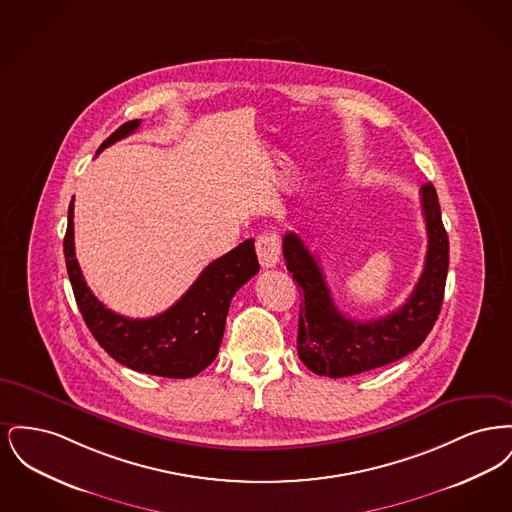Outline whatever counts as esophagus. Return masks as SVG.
<instances>
[{
  "instance_id": "esophagus-1",
  "label": "esophagus",
  "mask_w": 512,
  "mask_h": 512,
  "mask_svg": "<svg viewBox=\"0 0 512 512\" xmlns=\"http://www.w3.org/2000/svg\"><path fill=\"white\" fill-rule=\"evenodd\" d=\"M257 257L263 268H272L280 261V238L276 232H263L257 242Z\"/></svg>"
}]
</instances>
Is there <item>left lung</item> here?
Wrapping results in <instances>:
<instances>
[{"label":"left lung","instance_id":"left-lung-1","mask_svg":"<svg viewBox=\"0 0 512 512\" xmlns=\"http://www.w3.org/2000/svg\"><path fill=\"white\" fill-rule=\"evenodd\" d=\"M420 201L428 232L424 270L409 299L376 320L361 322L341 315L317 257L295 232L284 236L286 267L303 293L297 355L318 376L343 378L390 365L414 351L434 328L445 292L449 238L432 184L420 188Z\"/></svg>","mask_w":512,"mask_h":512}]
</instances>
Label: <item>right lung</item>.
Masks as SVG:
<instances>
[{"label": "right lung", "instance_id": "add662e5", "mask_svg": "<svg viewBox=\"0 0 512 512\" xmlns=\"http://www.w3.org/2000/svg\"><path fill=\"white\" fill-rule=\"evenodd\" d=\"M142 121H128L98 149L130 136ZM74 205L69 207L65 261L76 305L99 345L121 365L163 376L192 378L211 365L219 353L230 301L259 272L255 242L245 240L213 261L171 309L151 318H126L105 309L90 292L74 253Z\"/></svg>", "mask_w": 512, "mask_h": 512}]
</instances>
